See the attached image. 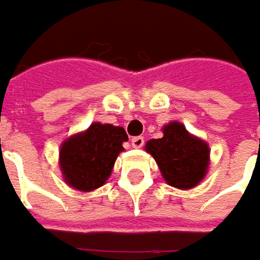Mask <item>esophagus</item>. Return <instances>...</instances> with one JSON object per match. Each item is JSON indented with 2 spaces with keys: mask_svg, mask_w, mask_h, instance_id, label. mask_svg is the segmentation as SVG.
I'll list each match as a JSON object with an SVG mask.
<instances>
[{
  "mask_svg": "<svg viewBox=\"0 0 260 260\" xmlns=\"http://www.w3.org/2000/svg\"><path fill=\"white\" fill-rule=\"evenodd\" d=\"M143 145H145V139H143L142 136H137V137H133V139H132V146L136 147V149L143 147Z\"/></svg>",
  "mask_w": 260,
  "mask_h": 260,
  "instance_id": "1",
  "label": "esophagus"
}]
</instances>
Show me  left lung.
I'll list each match as a JSON object with an SVG mask.
<instances>
[{"label":"left lung","instance_id":"left-lung-1","mask_svg":"<svg viewBox=\"0 0 260 260\" xmlns=\"http://www.w3.org/2000/svg\"><path fill=\"white\" fill-rule=\"evenodd\" d=\"M162 132L160 139L146 142L145 150L153 156L166 184L178 189H192L208 172L210 146L179 121L168 123Z\"/></svg>","mask_w":260,"mask_h":260}]
</instances>
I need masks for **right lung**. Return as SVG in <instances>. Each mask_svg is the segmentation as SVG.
<instances>
[{"mask_svg": "<svg viewBox=\"0 0 260 260\" xmlns=\"http://www.w3.org/2000/svg\"><path fill=\"white\" fill-rule=\"evenodd\" d=\"M127 140L123 127L98 121L84 132L69 136L59 150V166L66 185L81 192L103 186Z\"/></svg>", "mask_w": 260, "mask_h": 260, "instance_id": "add662e5", "label": "right lung"}]
</instances>
